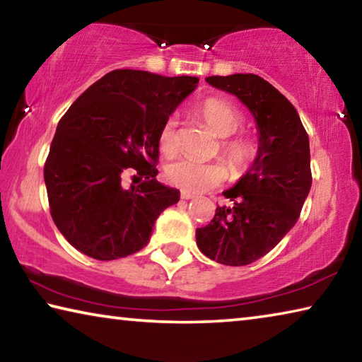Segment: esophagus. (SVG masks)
Segmentation results:
<instances>
[{
  "label": "esophagus",
  "mask_w": 362,
  "mask_h": 362,
  "mask_svg": "<svg viewBox=\"0 0 362 362\" xmlns=\"http://www.w3.org/2000/svg\"><path fill=\"white\" fill-rule=\"evenodd\" d=\"M180 198H182V199H192V198H194V194L188 193V192H182V193H180Z\"/></svg>",
  "instance_id": "1"
}]
</instances>
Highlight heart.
I'll return each instance as SVG.
<instances>
[{
    "label": "heart",
    "instance_id": "obj_1",
    "mask_svg": "<svg viewBox=\"0 0 362 362\" xmlns=\"http://www.w3.org/2000/svg\"><path fill=\"white\" fill-rule=\"evenodd\" d=\"M198 118L220 137V156L235 179L246 175L259 158V144L252 137L235 134L244 124V116L233 103L220 97H207L194 108ZM158 145L164 155H174L179 150L177 119L170 116L158 132ZM226 168L222 163H201L192 158H180L166 168L168 180L188 193H203L223 183Z\"/></svg>",
    "mask_w": 362,
    "mask_h": 362
}]
</instances>
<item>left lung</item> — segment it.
Instances as JSON below:
<instances>
[{"label": "left lung", "instance_id": "8db88e82", "mask_svg": "<svg viewBox=\"0 0 362 362\" xmlns=\"http://www.w3.org/2000/svg\"><path fill=\"white\" fill-rule=\"evenodd\" d=\"M206 81L235 94L259 129L255 164L223 192L233 207L217 206L211 223L196 228V244L206 257L243 267L267 255L297 223L311 188L310 140L297 110L263 78L236 73Z\"/></svg>", "mask_w": 362, "mask_h": 362}]
</instances>
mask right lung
Segmentation results:
<instances>
[{
    "instance_id": "1",
    "label": "right lung",
    "mask_w": 362,
    "mask_h": 362,
    "mask_svg": "<svg viewBox=\"0 0 362 362\" xmlns=\"http://www.w3.org/2000/svg\"><path fill=\"white\" fill-rule=\"evenodd\" d=\"M198 81L113 70L60 118L45 182L54 223L79 252L97 260L139 252L159 214L180 199L179 189L156 180L158 132Z\"/></svg>"
}]
</instances>
